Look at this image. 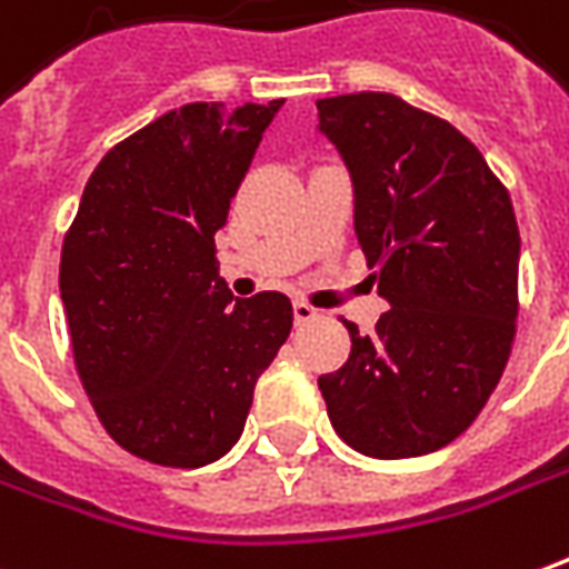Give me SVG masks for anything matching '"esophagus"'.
Wrapping results in <instances>:
<instances>
[{
  "label": "esophagus",
  "instance_id": "34e87169",
  "mask_svg": "<svg viewBox=\"0 0 569 569\" xmlns=\"http://www.w3.org/2000/svg\"><path fill=\"white\" fill-rule=\"evenodd\" d=\"M292 313H296L298 326L311 323V320H317V317H320V311H317V308H311L308 301H296V305H292Z\"/></svg>",
  "mask_w": 569,
  "mask_h": 569
}]
</instances>
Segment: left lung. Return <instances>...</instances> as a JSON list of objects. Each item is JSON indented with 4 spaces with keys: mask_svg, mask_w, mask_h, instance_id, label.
<instances>
[{
    "mask_svg": "<svg viewBox=\"0 0 569 569\" xmlns=\"http://www.w3.org/2000/svg\"><path fill=\"white\" fill-rule=\"evenodd\" d=\"M353 181L357 243L391 305L317 379L336 435L372 459L452 443L502 379L518 332L520 233L506 184L447 119L388 91L317 101Z\"/></svg>",
    "mask_w": 569,
    "mask_h": 569,
    "instance_id": "obj_1",
    "label": "left lung"
}]
</instances>
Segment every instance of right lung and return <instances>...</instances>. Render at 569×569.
Listing matches in <instances>:
<instances>
[{
	"mask_svg": "<svg viewBox=\"0 0 569 569\" xmlns=\"http://www.w3.org/2000/svg\"><path fill=\"white\" fill-rule=\"evenodd\" d=\"M280 104L197 101L153 119L107 150L63 233L73 367L107 435L138 459H221L289 339L292 301H233L216 258V230Z\"/></svg>",
	"mask_w": 569,
	"mask_h": 569,
	"instance_id": "right-lung-1",
	"label": "right lung"
}]
</instances>
